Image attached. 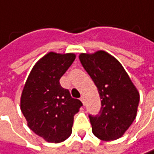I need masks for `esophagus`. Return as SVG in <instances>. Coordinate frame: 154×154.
<instances>
[{
    "label": "esophagus",
    "instance_id": "obj_1",
    "mask_svg": "<svg viewBox=\"0 0 154 154\" xmlns=\"http://www.w3.org/2000/svg\"><path fill=\"white\" fill-rule=\"evenodd\" d=\"M80 100H81V102L83 103V105H85V97L82 96V97H80Z\"/></svg>",
    "mask_w": 154,
    "mask_h": 154
}]
</instances>
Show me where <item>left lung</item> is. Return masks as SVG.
<instances>
[{
    "label": "left lung",
    "mask_w": 154,
    "mask_h": 154,
    "mask_svg": "<svg viewBox=\"0 0 154 154\" xmlns=\"http://www.w3.org/2000/svg\"><path fill=\"white\" fill-rule=\"evenodd\" d=\"M79 60L101 98L99 115L89 116L93 134L103 141L122 137L136 117L140 101L137 88L121 63L104 50L81 53Z\"/></svg>",
    "instance_id": "obj_1"
}]
</instances>
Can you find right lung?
Listing matches in <instances>:
<instances>
[{
	"instance_id": "add662e5",
	"label": "right lung",
	"mask_w": 154,
	"mask_h": 154,
	"mask_svg": "<svg viewBox=\"0 0 154 154\" xmlns=\"http://www.w3.org/2000/svg\"><path fill=\"white\" fill-rule=\"evenodd\" d=\"M75 58L74 53L48 52L32 67L20 97L28 126L48 143H61L72 133L74 116L83 106L59 79Z\"/></svg>"
}]
</instances>
